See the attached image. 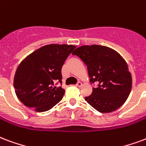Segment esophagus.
I'll use <instances>...</instances> for the list:
<instances>
[{
  "label": "esophagus",
  "mask_w": 146,
  "mask_h": 146,
  "mask_svg": "<svg viewBox=\"0 0 146 146\" xmlns=\"http://www.w3.org/2000/svg\"><path fill=\"white\" fill-rule=\"evenodd\" d=\"M76 87H80L82 86V83L81 82H77V84H76Z\"/></svg>",
  "instance_id": "esophagus-1"
}]
</instances>
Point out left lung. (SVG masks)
I'll return each mask as SVG.
<instances>
[{
	"instance_id": "1",
	"label": "left lung",
	"mask_w": 146,
	"mask_h": 146,
	"mask_svg": "<svg viewBox=\"0 0 146 146\" xmlns=\"http://www.w3.org/2000/svg\"><path fill=\"white\" fill-rule=\"evenodd\" d=\"M77 56L87 65L90 82L98 83L85 100L101 113L114 111L125 103L131 90V75L125 59L116 51L104 46H83Z\"/></svg>"
}]
</instances>
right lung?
<instances>
[{
    "label": "right lung",
    "instance_id": "obj_1",
    "mask_svg": "<svg viewBox=\"0 0 146 146\" xmlns=\"http://www.w3.org/2000/svg\"><path fill=\"white\" fill-rule=\"evenodd\" d=\"M75 48L72 45H46L24 59L14 79L15 94L21 103L43 112L62 100L65 90L56 84H62V66Z\"/></svg>",
    "mask_w": 146,
    "mask_h": 146
}]
</instances>
